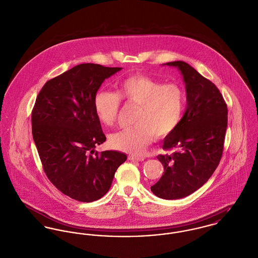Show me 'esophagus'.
<instances>
[{
    "label": "esophagus",
    "mask_w": 258,
    "mask_h": 258,
    "mask_svg": "<svg viewBox=\"0 0 258 258\" xmlns=\"http://www.w3.org/2000/svg\"><path fill=\"white\" fill-rule=\"evenodd\" d=\"M128 158L132 161H144L145 159L144 156H136V155H129Z\"/></svg>",
    "instance_id": "1"
}]
</instances>
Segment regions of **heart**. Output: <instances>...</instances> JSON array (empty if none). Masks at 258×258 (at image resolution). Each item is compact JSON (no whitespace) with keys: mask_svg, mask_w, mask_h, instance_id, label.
Returning <instances> with one entry per match:
<instances>
[{"mask_svg":"<svg viewBox=\"0 0 258 258\" xmlns=\"http://www.w3.org/2000/svg\"><path fill=\"white\" fill-rule=\"evenodd\" d=\"M121 100L137 104L135 126L110 134L108 143L111 148L132 155L142 154L153 137L163 139L173 133L182 120L186 105L181 87L133 74L120 81L117 93L102 90L95 95V113L103 125L110 126L116 121Z\"/></svg>","mask_w":258,"mask_h":258,"instance_id":"obj_1","label":"heart"}]
</instances>
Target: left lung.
<instances>
[{"instance_id": "obj_1", "label": "left lung", "mask_w": 258, "mask_h": 258, "mask_svg": "<svg viewBox=\"0 0 258 258\" xmlns=\"http://www.w3.org/2000/svg\"><path fill=\"white\" fill-rule=\"evenodd\" d=\"M181 71L187 92V108L176 130L163 141L157 155L164 173L152 191L164 200L185 198L211 177L222 157L228 108L219 89L185 61L166 63Z\"/></svg>"}]
</instances>
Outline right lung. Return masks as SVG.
Instances as JSON below:
<instances>
[{
	"label": "right lung",
	"mask_w": 258,
	"mask_h": 258,
	"mask_svg": "<svg viewBox=\"0 0 258 258\" xmlns=\"http://www.w3.org/2000/svg\"><path fill=\"white\" fill-rule=\"evenodd\" d=\"M121 69L76 66L46 82L36 98L32 135L44 172L56 189L78 202L103 198L127 159L116 151H95L106 138L94 98L103 80Z\"/></svg>",
	"instance_id": "add662e5"
}]
</instances>
